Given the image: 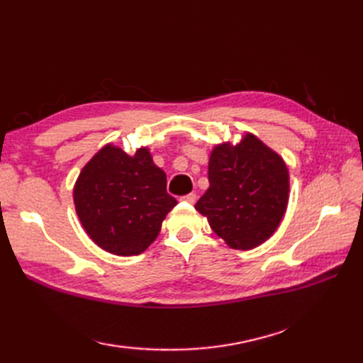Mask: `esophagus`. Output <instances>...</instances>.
<instances>
[{
	"mask_svg": "<svg viewBox=\"0 0 363 363\" xmlns=\"http://www.w3.org/2000/svg\"><path fill=\"white\" fill-rule=\"evenodd\" d=\"M182 200L186 201V203H189V204H194V203L196 201V195H195L194 192H191V194H188V195H183Z\"/></svg>",
	"mask_w": 363,
	"mask_h": 363,
	"instance_id": "34e87169",
	"label": "esophagus"
}]
</instances>
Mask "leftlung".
Wrapping results in <instances>:
<instances>
[{"mask_svg":"<svg viewBox=\"0 0 363 363\" xmlns=\"http://www.w3.org/2000/svg\"><path fill=\"white\" fill-rule=\"evenodd\" d=\"M289 172L283 159L255 135L221 144L208 159V189L195 208L228 247L250 250L276 232L286 212Z\"/></svg>","mask_w":363,"mask_h":363,"instance_id":"1","label":"left lung"}]
</instances>
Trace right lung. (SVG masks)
I'll return each instance as SVG.
<instances>
[{
  "mask_svg": "<svg viewBox=\"0 0 363 363\" xmlns=\"http://www.w3.org/2000/svg\"><path fill=\"white\" fill-rule=\"evenodd\" d=\"M74 204L94 242L116 256L145 251L177 200L167 192V174L148 148L128 156L106 145L86 163L74 186Z\"/></svg>",
  "mask_w": 363,
  "mask_h": 363,
  "instance_id": "1",
  "label": "right lung"
}]
</instances>
